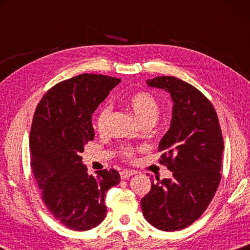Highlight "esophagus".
I'll list each match as a JSON object with an SVG mask.
<instances>
[{
  "instance_id": "esophagus-1",
  "label": "esophagus",
  "mask_w": 250,
  "mask_h": 250,
  "mask_svg": "<svg viewBox=\"0 0 250 250\" xmlns=\"http://www.w3.org/2000/svg\"><path fill=\"white\" fill-rule=\"evenodd\" d=\"M133 174H135V173L132 171H122L120 172V177L121 180H125V179H129V177L132 176Z\"/></svg>"
}]
</instances>
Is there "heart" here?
I'll list each match as a JSON object with an SVG mask.
<instances>
[{"instance_id": "heart-1", "label": "heart", "mask_w": 250, "mask_h": 250, "mask_svg": "<svg viewBox=\"0 0 250 250\" xmlns=\"http://www.w3.org/2000/svg\"><path fill=\"white\" fill-rule=\"evenodd\" d=\"M128 104L140 124L145 121L155 122L158 119L160 113L159 104L154 97L147 92H137L132 95L128 99ZM110 113H111V105L110 104H104L99 109L96 117V126L99 131H104L105 129ZM125 154L126 156H131L132 150L125 149Z\"/></svg>"}]
</instances>
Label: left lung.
I'll return each instance as SVG.
<instances>
[{"instance_id": "8db88e82", "label": "left lung", "mask_w": 250, "mask_h": 250, "mask_svg": "<svg viewBox=\"0 0 250 250\" xmlns=\"http://www.w3.org/2000/svg\"><path fill=\"white\" fill-rule=\"evenodd\" d=\"M149 87L167 91L173 101L170 129L159 143L171 179L151 181L141 200L152 226L180 230L204 213L221 181L224 142L216 111L192 84L173 76L147 79Z\"/></svg>"}]
</instances>
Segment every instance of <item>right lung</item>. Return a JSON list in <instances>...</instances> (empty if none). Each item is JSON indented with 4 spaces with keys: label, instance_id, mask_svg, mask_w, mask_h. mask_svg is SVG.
I'll list each match as a JSON object with an SVG mask.
<instances>
[{
    "label": "right lung",
    "instance_id": "obj_1",
    "mask_svg": "<svg viewBox=\"0 0 250 250\" xmlns=\"http://www.w3.org/2000/svg\"><path fill=\"white\" fill-rule=\"evenodd\" d=\"M120 79L83 74L49 89L35 110L29 134L31 167L42 200L73 230H88L107 215L104 194L120 182L116 170L87 172L80 154L95 138L91 117Z\"/></svg>",
    "mask_w": 250,
    "mask_h": 250
}]
</instances>
